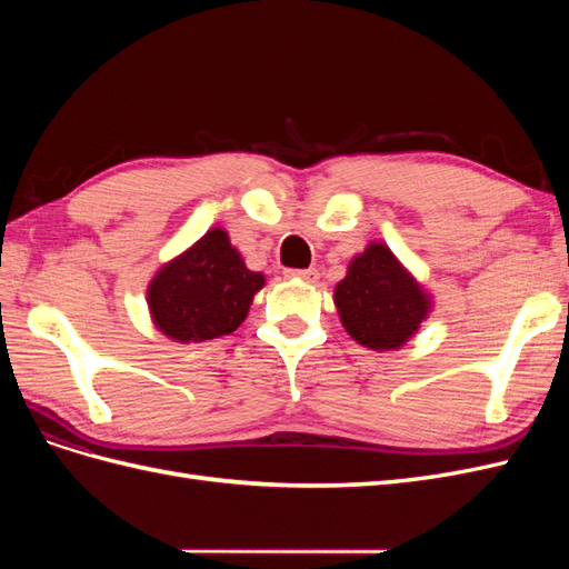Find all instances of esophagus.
Segmentation results:
<instances>
[{
    "mask_svg": "<svg viewBox=\"0 0 569 569\" xmlns=\"http://www.w3.org/2000/svg\"><path fill=\"white\" fill-rule=\"evenodd\" d=\"M287 278H299V280H303V282H316V280H318V270H316V268L287 270Z\"/></svg>",
    "mask_w": 569,
    "mask_h": 569,
    "instance_id": "obj_1",
    "label": "esophagus"
}]
</instances>
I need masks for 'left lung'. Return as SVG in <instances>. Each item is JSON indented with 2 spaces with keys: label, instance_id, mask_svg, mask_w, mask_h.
<instances>
[{
  "label": "left lung",
  "instance_id": "8db88e82",
  "mask_svg": "<svg viewBox=\"0 0 569 569\" xmlns=\"http://www.w3.org/2000/svg\"><path fill=\"white\" fill-rule=\"evenodd\" d=\"M335 303L347 332L375 351L403 347L429 311L427 295L385 244L353 258Z\"/></svg>",
  "mask_w": 569,
  "mask_h": 569
}]
</instances>
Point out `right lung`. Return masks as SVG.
<instances>
[{"label": "right lung", "instance_id": "add662e5", "mask_svg": "<svg viewBox=\"0 0 569 569\" xmlns=\"http://www.w3.org/2000/svg\"><path fill=\"white\" fill-rule=\"evenodd\" d=\"M263 282L261 272L244 266L228 232L216 228L151 280V318L166 337L182 343L226 337L244 322Z\"/></svg>", "mask_w": 569, "mask_h": 569}]
</instances>
